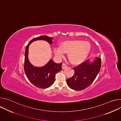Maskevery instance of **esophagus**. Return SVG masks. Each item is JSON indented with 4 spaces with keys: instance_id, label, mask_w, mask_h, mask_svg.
I'll return each instance as SVG.
<instances>
[{
    "instance_id": "obj_1",
    "label": "esophagus",
    "mask_w": 121,
    "mask_h": 121,
    "mask_svg": "<svg viewBox=\"0 0 121 121\" xmlns=\"http://www.w3.org/2000/svg\"><path fill=\"white\" fill-rule=\"evenodd\" d=\"M62 69H65V68H66L67 67V65H66L65 64L63 63V64H62Z\"/></svg>"
}]
</instances>
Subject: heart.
<instances>
[{"label":"heart","instance_id":"b5f03b06","mask_svg":"<svg viewBox=\"0 0 121 121\" xmlns=\"http://www.w3.org/2000/svg\"><path fill=\"white\" fill-rule=\"evenodd\" d=\"M60 46L61 47H56L54 49L56 56L62 58L65 53L68 54L69 60L75 65L82 63L88 56L91 49L89 42L79 40L65 41L62 43Z\"/></svg>","mask_w":121,"mask_h":121}]
</instances>
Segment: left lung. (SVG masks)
I'll return each instance as SVG.
<instances>
[{"label":"left lung","instance_id":"left-lung-1","mask_svg":"<svg viewBox=\"0 0 121 121\" xmlns=\"http://www.w3.org/2000/svg\"><path fill=\"white\" fill-rule=\"evenodd\" d=\"M101 58H95L94 61L90 60L73 67L74 75L66 80V84L70 88L75 91H81L90 86L94 81L100 71Z\"/></svg>","mask_w":121,"mask_h":121}]
</instances>
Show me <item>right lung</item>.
<instances>
[{
  "mask_svg": "<svg viewBox=\"0 0 121 121\" xmlns=\"http://www.w3.org/2000/svg\"><path fill=\"white\" fill-rule=\"evenodd\" d=\"M53 38L43 35L32 39L27 45L25 52L24 71L29 80L36 87L46 89L52 85L55 81L56 74L62 70V63L56 64L50 59L48 63L42 67H35L31 64L28 59L29 45L34 41L44 40L50 44L53 43Z\"/></svg>",
  "mask_w": 121,
  "mask_h": 121,
  "instance_id": "right-lung-1",
  "label": "right lung"
}]
</instances>
